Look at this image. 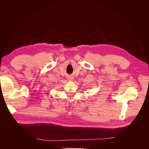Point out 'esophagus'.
Returning <instances> with one entry per match:
<instances>
[{"mask_svg":"<svg viewBox=\"0 0 149 149\" xmlns=\"http://www.w3.org/2000/svg\"><path fill=\"white\" fill-rule=\"evenodd\" d=\"M73 79H74V78H73V77H72V76H69V77H68V80L70 81H73Z\"/></svg>","mask_w":149,"mask_h":149,"instance_id":"esophagus-1","label":"esophagus"}]
</instances>
